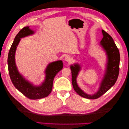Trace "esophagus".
Instances as JSON below:
<instances>
[{"instance_id":"esophagus-1","label":"esophagus","mask_w":129,"mask_h":129,"mask_svg":"<svg viewBox=\"0 0 129 129\" xmlns=\"http://www.w3.org/2000/svg\"><path fill=\"white\" fill-rule=\"evenodd\" d=\"M65 60L68 62H70L72 61V57L69 55H67L66 57H65Z\"/></svg>"}]
</instances>
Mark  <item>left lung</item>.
<instances>
[{
  "instance_id": "8db88e82",
  "label": "left lung",
  "mask_w": 129,
  "mask_h": 129,
  "mask_svg": "<svg viewBox=\"0 0 129 129\" xmlns=\"http://www.w3.org/2000/svg\"><path fill=\"white\" fill-rule=\"evenodd\" d=\"M102 33L103 38L101 40L100 45L106 52L108 61L105 74L101 82L98 91L92 95L87 94L84 92L79 87L76 82V78L79 72L81 70L80 65L79 64H74L70 66L72 70V84L74 89L81 96L89 99H98L105 94L115 84L119 76L120 59L119 49L110 35L104 30H102Z\"/></svg>"
}]
</instances>
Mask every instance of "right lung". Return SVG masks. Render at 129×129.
Returning a JSON list of instances; mask_svg holds the SVG:
<instances>
[{
	"label": "right lung",
	"instance_id": "right-lung-1",
	"mask_svg": "<svg viewBox=\"0 0 129 129\" xmlns=\"http://www.w3.org/2000/svg\"><path fill=\"white\" fill-rule=\"evenodd\" d=\"M34 31L25 26L20 30L16 35L11 46L8 56V70L11 80L14 85L19 91L30 99L36 100L45 98L50 94L53 88V80L55 76L63 68L61 60L49 63L45 71V79L43 83L39 86H35L24 78L19 73L16 66L15 54L16 48L21 38L34 34Z\"/></svg>",
	"mask_w": 129,
	"mask_h": 129
}]
</instances>
